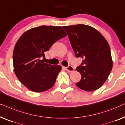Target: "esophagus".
I'll list each match as a JSON object with an SVG mask.
<instances>
[{"instance_id": "34e87169", "label": "esophagus", "mask_w": 125, "mask_h": 125, "mask_svg": "<svg viewBox=\"0 0 125 125\" xmlns=\"http://www.w3.org/2000/svg\"><path fill=\"white\" fill-rule=\"evenodd\" d=\"M65 69L66 71H68L69 72H72L74 71V68L71 65H69L67 67H65Z\"/></svg>"}]
</instances>
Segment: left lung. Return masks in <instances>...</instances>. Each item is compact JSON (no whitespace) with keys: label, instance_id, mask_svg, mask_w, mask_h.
Listing matches in <instances>:
<instances>
[{"label":"left lung","instance_id":"1","mask_svg":"<svg viewBox=\"0 0 125 125\" xmlns=\"http://www.w3.org/2000/svg\"><path fill=\"white\" fill-rule=\"evenodd\" d=\"M76 57L83 59L76 68L82 79L76 85L86 91H93L104 83L112 70L109 44L104 37L90 26L82 24L63 26Z\"/></svg>","mask_w":125,"mask_h":125}]
</instances>
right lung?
Returning <instances> with one entry per match:
<instances>
[{"mask_svg":"<svg viewBox=\"0 0 125 125\" xmlns=\"http://www.w3.org/2000/svg\"><path fill=\"white\" fill-rule=\"evenodd\" d=\"M66 34L61 26H41L29 29L21 35L14 47L13 66L18 80L32 91L41 92L52 88L60 65L42 62L45 52Z\"/></svg>","mask_w":125,"mask_h":125,"instance_id":"add662e5","label":"right lung"}]
</instances>
